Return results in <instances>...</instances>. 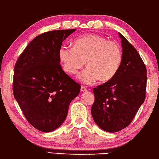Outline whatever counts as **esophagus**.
Segmentation results:
<instances>
[{"instance_id":"1","label":"esophagus","mask_w":159,"mask_h":159,"mask_svg":"<svg viewBox=\"0 0 159 159\" xmlns=\"http://www.w3.org/2000/svg\"><path fill=\"white\" fill-rule=\"evenodd\" d=\"M88 91V89L85 88L84 86H81V88H80V92H85Z\"/></svg>"}]
</instances>
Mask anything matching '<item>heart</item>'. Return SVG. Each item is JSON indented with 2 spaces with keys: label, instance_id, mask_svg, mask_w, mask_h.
<instances>
[{
  "label": "heart",
  "instance_id": "heart-1",
  "mask_svg": "<svg viewBox=\"0 0 159 159\" xmlns=\"http://www.w3.org/2000/svg\"><path fill=\"white\" fill-rule=\"evenodd\" d=\"M58 58L64 70L76 74L85 63L88 67L79 74V79L88 85L100 79L107 81L113 79L122 61V52L116 43L97 34H88L77 38L74 47L62 45Z\"/></svg>",
  "mask_w": 159,
  "mask_h": 159
}]
</instances>
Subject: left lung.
I'll return each mask as SVG.
<instances>
[{
  "instance_id": "left-lung-1",
  "label": "left lung",
  "mask_w": 159,
  "mask_h": 159,
  "mask_svg": "<svg viewBox=\"0 0 159 159\" xmlns=\"http://www.w3.org/2000/svg\"><path fill=\"white\" fill-rule=\"evenodd\" d=\"M122 61L113 79L93 89L91 113L94 122L107 132H116L132 122L145 99L147 70L138 52L119 33Z\"/></svg>"
}]
</instances>
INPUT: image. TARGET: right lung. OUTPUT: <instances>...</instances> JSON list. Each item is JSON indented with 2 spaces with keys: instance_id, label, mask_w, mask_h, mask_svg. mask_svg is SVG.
Returning a JSON list of instances; mask_svg holds the SVG:
<instances>
[{
  "instance_id": "obj_1",
  "label": "right lung",
  "mask_w": 159,
  "mask_h": 159,
  "mask_svg": "<svg viewBox=\"0 0 159 159\" xmlns=\"http://www.w3.org/2000/svg\"><path fill=\"white\" fill-rule=\"evenodd\" d=\"M76 31L58 30L34 38L14 67L13 92L27 121L41 132H52L66 119L80 86L64 72L58 49Z\"/></svg>"
}]
</instances>
